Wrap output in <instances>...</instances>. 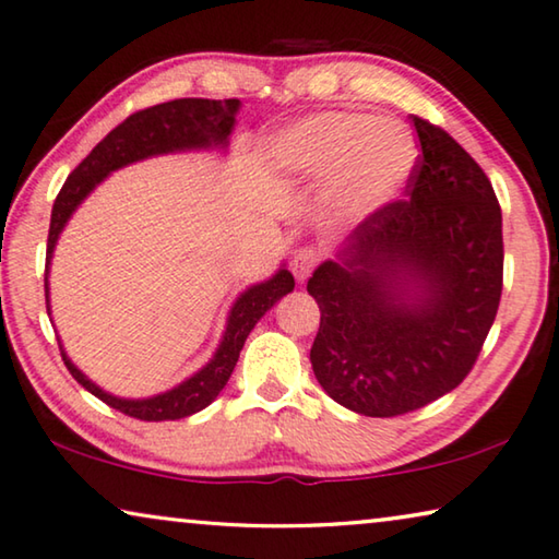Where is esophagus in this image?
<instances>
[{
	"label": "esophagus",
	"mask_w": 559,
	"mask_h": 559,
	"mask_svg": "<svg viewBox=\"0 0 559 559\" xmlns=\"http://www.w3.org/2000/svg\"><path fill=\"white\" fill-rule=\"evenodd\" d=\"M317 262H320V252H317L314 247H299L295 257H292V272H295V277L299 282H305L317 267Z\"/></svg>",
	"instance_id": "esophagus-1"
}]
</instances>
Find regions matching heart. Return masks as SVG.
<instances>
[{
	"mask_svg": "<svg viewBox=\"0 0 559 559\" xmlns=\"http://www.w3.org/2000/svg\"><path fill=\"white\" fill-rule=\"evenodd\" d=\"M274 167L289 177L332 175V202L345 217H367L392 202L415 167V144L369 115L328 111L287 127L270 144Z\"/></svg>",
	"mask_w": 559,
	"mask_h": 559,
	"instance_id": "obj_1",
	"label": "heart"
}]
</instances>
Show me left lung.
Wrapping results in <instances>:
<instances>
[{"label": "left lung", "mask_w": 559, "mask_h": 559, "mask_svg": "<svg viewBox=\"0 0 559 559\" xmlns=\"http://www.w3.org/2000/svg\"><path fill=\"white\" fill-rule=\"evenodd\" d=\"M419 154L405 200L359 222L337 260L314 270L309 349L342 407L397 417L452 392L475 367L502 297V212L483 167L412 117Z\"/></svg>", "instance_id": "left-lung-1"}]
</instances>
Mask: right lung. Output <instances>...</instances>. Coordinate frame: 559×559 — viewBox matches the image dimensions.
<instances>
[{
	"mask_svg": "<svg viewBox=\"0 0 559 559\" xmlns=\"http://www.w3.org/2000/svg\"><path fill=\"white\" fill-rule=\"evenodd\" d=\"M239 109V99H171L165 105H154L147 109L134 111L117 124L87 157L80 162V167L67 177V182L59 190L55 207H51L49 237H47V270H45V295H47V312H49V287L47 272L49 260L55 252L59 231L64 229L67 219L72 217L84 197H87L109 171H115L124 165H132L136 159L152 157V154H167L177 150H200L214 147V144H227V136L235 127V115ZM295 289V277L287 270H280L272 280L254 285L239 295L231 307L225 337H222L219 349L214 352L212 362L202 367L200 372L190 380L169 390L165 394L150 400H119L111 394L102 392L97 384L90 382L80 369H76L70 357L62 352V359L72 377L82 384L84 390L99 397L105 405L115 407L127 417L144 419V423H162V419H182L190 417L210 405L225 388L231 369L239 359V349L245 347L247 334L252 332L257 320L267 312V309Z\"/></svg>",
	"mask_w": 559,
	"mask_h": 559,
	"instance_id": "add662e5",
	"label": "right lung"
}]
</instances>
